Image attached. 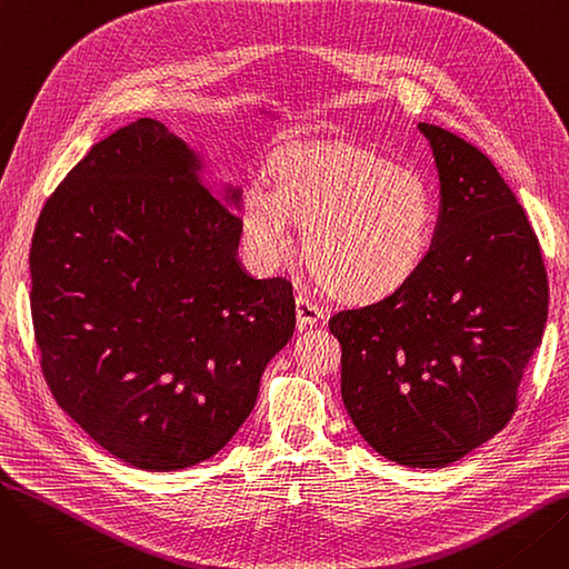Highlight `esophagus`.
Returning <instances> with one entry per match:
<instances>
[{"instance_id": "esophagus-1", "label": "esophagus", "mask_w": 569, "mask_h": 569, "mask_svg": "<svg viewBox=\"0 0 569 569\" xmlns=\"http://www.w3.org/2000/svg\"><path fill=\"white\" fill-rule=\"evenodd\" d=\"M295 307H297V322H300V327L318 325L325 318L322 309L318 305H313L309 297H305V295L295 297Z\"/></svg>"}]
</instances>
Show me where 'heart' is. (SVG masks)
I'll return each instance as SVG.
<instances>
[{"mask_svg": "<svg viewBox=\"0 0 569 569\" xmlns=\"http://www.w3.org/2000/svg\"><path fill=\"white\" fill-rule=\"evenodd\" d=\"M272 193L249 187L242 230L267 267L292 253L305 230L313 277L348 305H376L406 290L429 262L440 223L429 179L352 142H288L267 159Z\"/></svg>", "mask_w": 569, "mask_h": 569, "instance_id": "b5f03b06", "label": "heart"}]
</instances>
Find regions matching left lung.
Instances as JSON below:
<instances>
[{
  "label": "left lung",
  "mask_w": 569,
  "mask_h": 569,
  "mask_svg": "<svg viewBox=\"0 0 569 569\" xmlns=\"http://www.w3.org/2000/svg\"><path fill=\"white\" fill-rule=\"evenodd\" d=\"M440 179L436 247L417 279L330 318L341 397L385 459L445 468L512 420L542 343L549 281L523 207L475 144L433 124Z\"/></svg>",
  "instance_id": "obj_1"
}]
</instances>
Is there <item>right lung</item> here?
<instances>
[{
  "label": "right lung",
  "instance_id": "add662e5",
  "mask_svg": "<svg viewBox=\"0 0 569 569\" xmlns=\"http://www.w3.org/2000/svg\"><path fill=\"white\" fill-rule=\"evenodd\" d=\"M198 168L161 122L138 119L52 191L29 251L34 339L54 401L142 470L223 450L295 332L290 281L239 267L242 219Z\"/></svg>",
  "mask_w": 569,
  "mask_h": 569
}]
</instances>
